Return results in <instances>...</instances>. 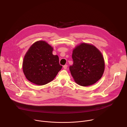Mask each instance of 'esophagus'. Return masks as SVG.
I'll return each mask as SVG.
<instances>
[{
  "label": "esophagus",
  "mask_w": 127,
  "mask_h": 127,
  "mask_svg": "<svg viewBox=\"0 0 127 127\" xmlns=\"http://www.w3.org/2000/svg\"><path fill=\"white\" fill-rule=\"evenodd\" d=\"M67 67H68L67 65H64V66H63V68H64V69H67Z\"/></svg>",
  "instance_id": "34e87169"
}]
</instances>
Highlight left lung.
Segmentation results:
<instances>
[{
    "mask_svg": "<svg viewBox=\"0 0 127 127\" xmlns=\"http://www.w3.org/2000/svg\"><path fill=\"white\" fill-rule=\"evenodd\" d=\"M73 64L69 69L75 82L82 86L92 85L102 77L104 60L100 51L95 46L81 43L73 50Z\"/></svg>",
    "mask_w": 127,
    "mask_h": 127,
    "instance_id": "obj_1",
    "label": "left lung"
}]
</instances>
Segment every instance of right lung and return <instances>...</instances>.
Returning a JSON list of instances; mask_svg holds the SVG:
<instances>
[{"label": "right lung", "instance_id": "obj_1", "mask_svg": "<svg viewBox=\"0 0 127 127\" xmlns=\"http://www.w3.org/2000/svg\"><path fill=\"white\" fill-rule=\"evenodd\" d=\"M53 48L44 41L34 43L24 58L23 69L27 79L33 84L43 85L52 81L62 66Z\"/></svg>", "mask_w": 127, "mask_h": 127}]
</instances>
